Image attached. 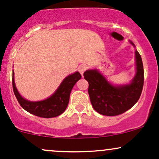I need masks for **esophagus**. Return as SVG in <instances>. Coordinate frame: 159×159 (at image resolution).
<instances>
[{"mask_svg": "<svg viewBox=\"0 0 159 159\" xmlns=\"http://www.w3.org/2000/svg\"><path fill=\"white\" fill-rule=\"evenodd\" d=\"M86 70H87V66L85 65H84V64H81V65H80L79 66H78V71H79V72L81 73V75L82 76L84 75V72Z\"/></svg>", "mask_w": 159, "mask_h": 159, "instance_id": "1", "label": "esophagus"}]
</instances>
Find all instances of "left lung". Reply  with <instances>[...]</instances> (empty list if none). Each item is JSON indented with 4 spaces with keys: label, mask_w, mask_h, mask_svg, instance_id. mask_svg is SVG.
I'll return each mask as SVG.
<instances>
[{
    "label": "left lung",
    "mask_w": 159,
    "mask_h": 159,
    "mask_svg": "<svg viewBox=\"0 0 159 159\" xmlns=\"http://www.w3.org/2000/svg\"><path fill=\"white\" fill-rule=\"evenodd\" d=\"M130 44L135 48L131 41ZM136 75L129 84L114 85L102 75L98 69L84 71V79L88 81V93L95 111L106 116H116L130 109L140 97L144 83L142 59L135 50Z\"/></svg>",
    "instance_id": "1"
}]
</instances>
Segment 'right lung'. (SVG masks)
Instances as JSON below:
<instances>
[{
	"label": "right lung",
	"instance_id": "add662e5",
	"mask_svg": "<svg viewBox=\"0 0 159 159\" xmlns=\"http://www.w3.org/2000/svg\"><path fill=\"white\" fill-rule=\"evenodd\" d=\"M81 78L78 71L66 77L60 86L48 98L41 101H29L22 97L16 89L13 72V89L20 106L34 116L41 118H53L63 113L69 102V97L73 87Z\"/></svg>",
	"mask_w": 159,
	"mask_h": 159
}]
</instances>
